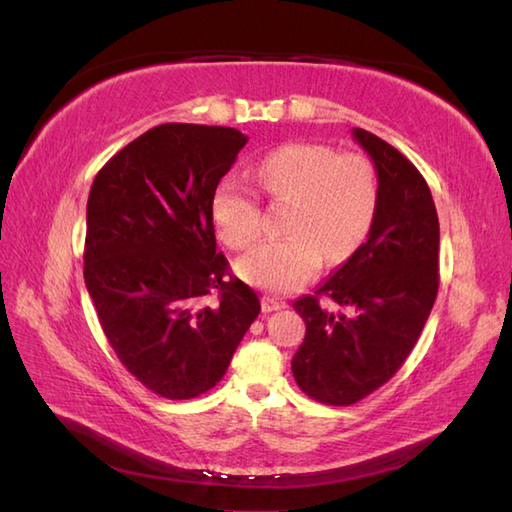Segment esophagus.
Instances as JSON below:
<instances>
[{
  "instance_id": "obj_1",
  "label": "esophagus",
  "mask_w": 512,
  "mask_h": 512,
  "mask_svg": "<svg viewBox=\"0 0 512 512\" xmlns=\"http://www.w3.org/2000/svg\"><path fill=\"white\" fill-rule=\"evenodd\" d=\"M286 308V301H279L275 297H262V310L264 312H277V310H284Z\"/></svg>"
}]
</instances>
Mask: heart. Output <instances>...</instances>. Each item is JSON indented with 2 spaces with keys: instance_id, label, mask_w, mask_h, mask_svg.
Masks as SVG:
<instances>
[{
  "instance_id": "heart-1",
  "label": "heart",
  "mask_w": 512,
  "mask_h": 512,
  "mask_svg": "<svg viewBox=\"0 0 512 512\" xmlns=\"http://www.w3.org/2000/svg\"><path fill=\"white\" fill-rule=\"evenodd\" d=\"M255 178L268 198L290 202L286 239L266 242L239 259L248 284L290 292L330 264L350 259L372 231L378 209L376 169L361 154H339L330 145L292 143L259 162ZM217 235L231 248L253 246L262 231L257 195L224 180L211 200Z\"/></svg>"
}]
</instances>
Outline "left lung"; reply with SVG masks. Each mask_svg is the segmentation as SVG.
Wrapping results in <instances>:
<instances>
[{"instance_id":"8db88e82","label":"left lung","mask_w":512,"mask_h":512,"mask_svg":"<svg viewBox=\"0 0 512 512\" xmlns=\"http://www.w3.org/2000/svg\"><path fill=\"white\" fill-rule=\"evenodd\" d=\"M378 176V209L367 242L314 295L295 301L306 339L292 358L303 394L347 407L394 376L438 295L440 224L429 184L383 138L352 129ZM342 308L328 313L320 297Z\"/></svg>"}]
</instances>
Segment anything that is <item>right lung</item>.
<instances>
[{
    "instance_id": "obj_1",
    "label": "right lung",
    "mask_w": 512,
    "mask_h": 512,
    "mask_svg": "<svg viewBox=\"0 0 512 512\" xmlns=\"http://www.w3.org/2000/svg\"><path fill=\"white\" fill-rule=\"evenodd\" d=\"M246 140L233 127L165 123L92 182L85 286L118 361L162 398L189 400L220 383L262 310L217 253L211 215Z\"/></svg>"
}]
</instances>
